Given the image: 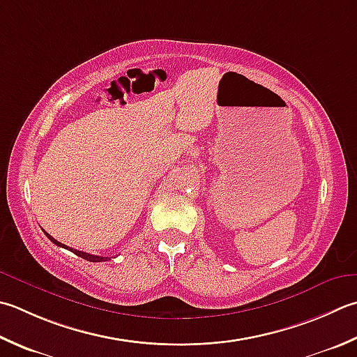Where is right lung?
I'll return each instance as SVG.
<instances>
[{
  "label": "right lung",
  "mask_w": 357,
  "mask_h": 357,
  "mask_svg": "<svg viewBox=\"0 0 357 357\" xmlns=\"http://www.w3.org/2000/svg\"><path fill=\"white\" fill-rule=\"evenodd\" d=\"M46 234V232H45ZM46 236L49 240H51L54 244H57V246H60V248H65V249H69L71 250V252H74L75 255H79V257H82V258H85V260H88V261H94V263H99V261H108L109 260V257H102V255H91V254H86V252H82V250H77V249H71V248H68V246H65V244L63 243H60V241H57L55 238H52L51 235L49 234H46Z\"/></svg>",
  "instance_id": "right-lung-1"
}]
</instances>
